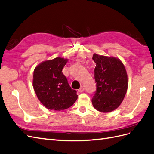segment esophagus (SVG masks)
Wrapping results in <instances>:
<instances>
[{
  "label": "esophagus",
  "mask_w": 154,
  "mask_h": 154,
  "mask_svg": "<svg viewBox=\"0 0 154 154\" xmlns=\"http://www.w3.org/2000/svg\"><path fill=\"white\" fill-rule=\"evenodd\" d=\"M83 91H84V87H81L80 88H79V89H78V92H82Z\"/></svg>",
  "instance_id": "34e87169"
}]
</instances>
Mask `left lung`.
<instances>
[{
	"label": "left lung",
	"mask_w": 154,
	"mask_h": 154,
	"mask_svg": "<svg viewBox=\"0 0 154 154\" xmlns=\"http://www.w3.org/2000/svg\"><path fill=\"white\" fill-rule=\"evenodd\" d=\"M92 59L96 64V91L92 99V105L101 112H110L121 105L127 92V71L123 63L116 58L94 54Z\"/></svg>",
	"instance_id": "1"
}]
</instances>
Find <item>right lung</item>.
<instances>
[{"mask_svg":"<svg viewBox=\"0 0 154 154\" xmlns=\"http://www.w3.org/2000/svg\"><path fill=\"white\" fill-rule=\"evenodd\" d=\"M67 60L55 58L42 62L34 70L32 84L35 92L40 101L48 109H67L78 98L76 91L72 89L62 72Z\"/></svg>","mask_w":154,"mask_h":154,"instance_id":"obj_1","label":"right lung"}]
</instances>
